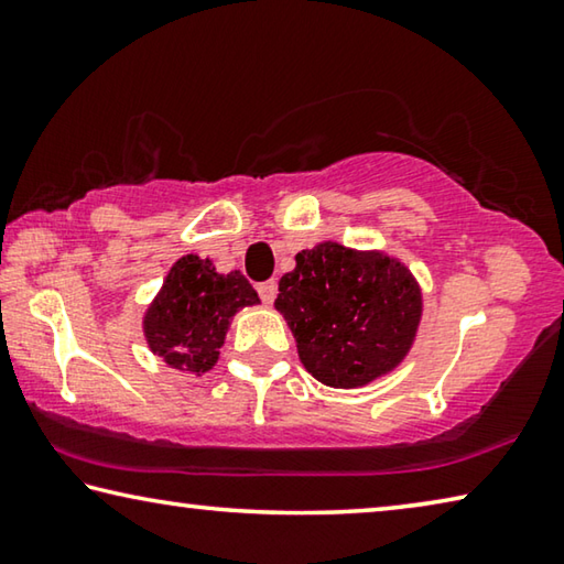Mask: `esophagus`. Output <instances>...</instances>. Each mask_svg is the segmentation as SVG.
Returning a JSON list of instances; mask_svg holds the SVG:
<instances>
[{"label":"esophagus","mask_w":564,"mask_h":564,"mask_svg":"<svg viewBox=\"0 0 564 564\" xmlns=\"http://www.w3.org/2000/svg\"><path fill=\"white\" fill-rule=\"evenodd\" d=\"M256 291H259L263 303H273L275 293H279V285H275V281H263V283L256 285Z\"/></svg>","instance_id":"1"}]
</instances>
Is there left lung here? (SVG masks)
<instances>
[{"instance_id":"1","label":"left lung","mask_w":564,"mask_h":564,"mask_svg":"<svg viewBox=\"0 0 564 564\" xmlns=\"http://www.w3.org/2000/svg\"><path fill=\"white\" fill-rule=\"evenodd\" d=\"M275 308L313 378L356 388L403 360L420 321V291L405 265L383 253L321 243L295 256Z\"/></svg>"}]
</instances>
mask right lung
Returning a JSON list of instances; mask_svg holds the SVG:
<instances>
[{
    "mask_svg": "<svg viewBox=\"0 0 564 564\" xmlns=\"http://www.w3.org/2000/svg\"><path fill=\"white\" fill-rule=\"evenodd\" d=\"M253 303H259V293L241 273L221 275L212 261L188 253L169 271L147 313L149 348L171 368L206 373L218 360L234 313Z\"/></svg>",
    "mask_w": 564,
    "mask_h": 564,
    "instance_id": "add662e5",
    "label": "right lung"
}]
</instances>
